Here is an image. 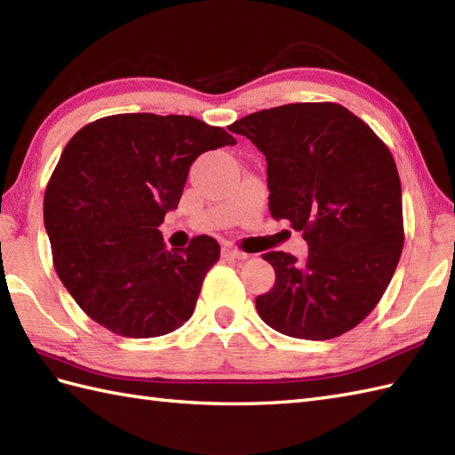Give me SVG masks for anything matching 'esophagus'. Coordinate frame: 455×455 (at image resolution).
<instances>
[{"instance_id": "esophagus-1", "label": "esophagus", "mask_w": 455, "mask_h": 455, "mask_svg": "<svg viewBox=\"0 0 455 455\" xmlns=\"http://www.w3.org/2000/svg\"><path fill=\"white\" fill-rule=\"evenodd\" d=\"M222 256L230 258V259H248L250 258V254L243 252V250H238V248H233V246H227L225 250H222Z\"/></svg>"}]
</instances>
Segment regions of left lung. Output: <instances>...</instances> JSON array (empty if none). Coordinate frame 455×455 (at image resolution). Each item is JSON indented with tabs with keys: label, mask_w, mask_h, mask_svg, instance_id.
Returning a JSON list of instances; mask_svg holds the SVG:
<instances>
[{
	"label": "left lung",
	"mask_w": 455,
	"mask_h": 455,
	"mask_svg": "<svg viewBox=\"0 0 455 455\" xmlns=\"http://www.w3.org/2000/svg\"><path fill=\"white\" fill-rule=\"evenodd\" d=\"M267 162L269 212L301 230L303 264L264 254L275 283L256 297L274 331L331 340L379 303L403 252V197L393 154L338 103H289L235 121Z\"/></svg>",
	"instance_id": "obj_1"
}]
</instances>
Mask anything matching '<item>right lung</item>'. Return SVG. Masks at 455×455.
Returning <instances> with one entry per match:
<instances>
[{"mask_svg":"<svg viewBox=\"0 0 455 455\" xmlns=\"http://www.w3.org/2000/svg\"><path fill=\"white\" fill-rule=\"evenodd\" d=\"M235 137L188 115L121 113L66 144L44 193L54 269L92 321L154 338L189 321L220 246L207 235L166 250L158 227L176 209L191 164Z\"/></svg>","mask_w":455,"mask_h":455,"instance_id":"obj_1","label":"right lung"}]
</instances>
